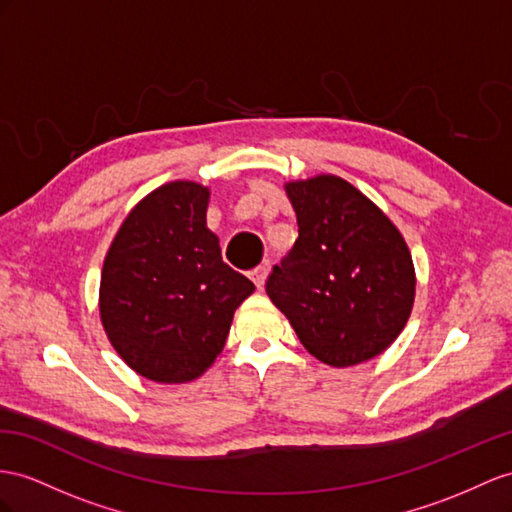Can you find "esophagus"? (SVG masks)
<instances>
[{
    "mask_svg": "<svg viewBox=\"0 0 512 512\" xmlns=\"http://www.w3.org/2000/svg\"><path fill=\"white\" fill-rule=\"evenodd\" d=\"M248 277H251V281L255 283L257 290H264V283H266V277H268V266H259V268L251 270Z\"/></svg>",
    "mask_w": 512,
    "mask_h": 512,
    "instance_id": "obj_1",
    "label": "esophagus"
}]
</instances>
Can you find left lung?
Returning <instances> with one entry per match:
<instances>
[{"mask_svg":"<svg viewBox=\"0 0 512 512\" xmlns=\"http://www.w3.org/2000/svg\"><path fill=\"white\" fill-rule=\"evenodd\" d=\"M298 240L266 292L309 355L333 368L370 361L402 333L415 268L402 233L368 196L335 175L285 183Z\"/></svg>","mask_w":512,"mask_h":512,"instance_id":"left-lung-1","label":"left lung"}]
</instances>
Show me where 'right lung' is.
Segmentation results:
<instances>
[{"mask_svg":"<svg viewBox=\"0 0 512 512\" xmlns=\"http://www.w3.org/2000/svg\"><path fill=\"white\" fill-rule=\"evenodd\" d=\"M207 203L201 183H164L127 214L103 261V329L129 368L155 383L199 378L255 292L222 261Z\"/></svg>","mask_w":512,"mask_h":512,"instance_id":"add662e5","label":"right lung"}]
</instances>
